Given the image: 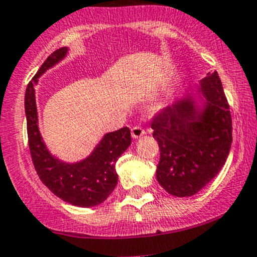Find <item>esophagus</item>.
Returning a JSON list of instances; mask_svg holds the SVG:
<instances>
[{
	"instance_id": "esophagus-1",
	"label": "esophagus",
	"mask_w": 257,
	"mask_h": 257,
	"mask_svg": "<svg viewBox=\"0 0 257 257\" xmlns=\"http://www.w3.org/2000/svg\"><path fill=\"white\" fill-rule=\"evenodd\" d=\"M144 134H146V131H144L143 128H141L139 125L133 126V128H132V137H133L134 139L141 138V137H143Z\"/></svg>"
}]
</instances>
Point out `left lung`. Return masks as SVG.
<instances>
[{
	"instance_id": "1",
	"label": "left lung",
	"mask_w": 257,
	"mask_h": 257,
	"mask_svg": "<svg viewBox=\"0 0 257 257\" xmlns=\"http://www.w3.org/2000/svg\"><path fill=\"white\" fill-rule=\"evenodd\" d=\"M202 106L192 94L159 111L152 120L161 157L157 181L176 197L200 192L218 174L230 153L232 119L217 71L197 86Z\"/></svg>"
}]
</instances>
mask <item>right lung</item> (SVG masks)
<instances>
[{"label":"right lung","instance_id":"right-lung-1","mask_svg":"<svg viewBox=\"0 0 257 257\" xmlns=\"http://www.w3.org/2000/svg\"><path fill=\"white\" fill-rule=\"evenodd\" d=\"M68 54V47L52 52L32 78L25 93V113L27 137L32 163L42 183L62 201L78 207H93L103 203L118 183L115 163L131 146L128 126L106 133L85 159L66 163L52 156L45 146L37 124L35 85L39 78L61 61Z\"/></svg>","mask_w":257,"mask_h":257}]
</instances>
